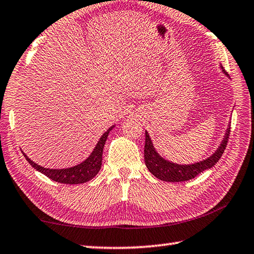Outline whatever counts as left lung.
I'll return each instance as SVG.
<instances>
[{
	"label": "left lung",
	"mask_w": 254,
	"mask_h": 254,
	"mask_svg": "<svg viewBox=\"0 0 254 254\" xmlns=\"http://www.w3.org/2000/svg\"><path fill=\"white\" fill-rule=\"evenodd\" d=\"M222 68V71L226 74L225 70ZM230 126L226 128V132L223 137L222 142L218 145L212 156L204 159V160L190 163V165H180L173 161H169L161 157L158 153L156 148L153 147V143L150 137L149 133L145 131V143H144V162L147 166L148 170L151 173L154 177L162 180V182L168 183H178V182H186L191 178H195L197 175L203 173L204 170L212 168L215 166V163L220 160L223 152L226 148L227 140L230 135Z\"/></svg>",
	"instance_id": "obj_1"
}]
</instances>
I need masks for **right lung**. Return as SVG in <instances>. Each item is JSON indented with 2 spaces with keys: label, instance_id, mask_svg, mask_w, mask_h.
<instances>
[{
  "label": "right lung",
  "instance_id": "obj_1",
  "mask_svg": "<svg viewBox=\"0 0 254 254\" xmlns=\"http://www.w3.org/2000/svg\"><path fill=\"white\" fill-rule=\"evenodd\" d=\"M115 126H112L109 127V130L103 133V135L100 137L98 142L96 143L95 148L93 149L92 153L81 161L78 165L70 168H63V169H50L45 168V167L39 166L38 163L33 162L27 154L23 151V156L27 159V161L31 165L34 169L39 171V173L44 174L47 177H49L54 182H58L62 184H68V185H77V184H84L87 183L88 180L93 179L98 174L101 167H102V156H103V149H104V144L106 142L107 136H109L110 131Z\"/></svg>",
  "mask_w": 254,
  "mask_h": 254
}]
</instances>
